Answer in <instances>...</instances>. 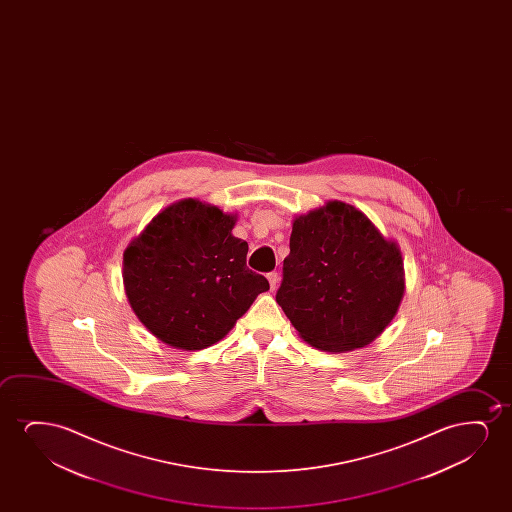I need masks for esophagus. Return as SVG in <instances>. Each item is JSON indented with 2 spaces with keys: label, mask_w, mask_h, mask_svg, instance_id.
<instances>
[{
  "label": "esophagus",
  "mask_w": 512,
  "mask_h": 512,
  "mask_svg": "<svg viewBox=\"0 0 512 512\" xmlns=\"http://www.w3.org/2000/svg\"><path fill=\"white\" fill-rule=\"evenodd\" d=\"M278 280H280L278 273H274L273 271V273L267 274V281H269V287H271V290L278 287Z\"/></svg>",
  "instance_id": "1"
}]
</instances>
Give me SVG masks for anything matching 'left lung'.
<instances>
[{"label":"left lung","instance_id":"left-lung-1","mask_svg":"<svg viewBox=\"0 0 512 512\" xmlns=\"http://www.w3.org/2000/svg\"><path fill=\"white\" fill-rule=\"evenodd\" d=\"M404 288L399 245L355 206L329 201L295 218L276 302L306 343L364 348L392 322Z\"/></svg>","mask_w":512,"mask_h":512}]
</instances>
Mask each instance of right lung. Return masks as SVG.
<instances>
[{
	"label": "right lung",
	"instance_id": "1",
	"mask_svg": "<svg viewBox=\"0 0 512 512\" xmlns=\"http://www.w3.org/2000/svg\"><path fill=\"white\" fill-rule=\"evenodd\" d=\"M234 215L183 199L162 210L124 252V287L134 315L162 343L203 350L217 343L269 290L246 267L248 243L232 236Z\"/></svg>",
	"mask_w": 512,
	"mask_h": 512
}]
</instances>
